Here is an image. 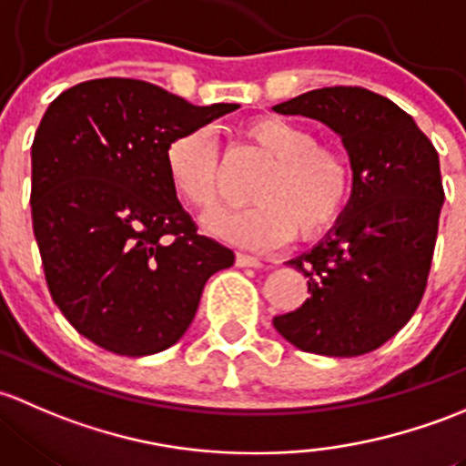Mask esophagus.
<instances>
[{"instance_id":"34e87169","label":"esophagus","mask_w":466,"mask_h":466,"mask_svg":"<svg viewBox=\"0 0 466 466\" xmlns=\"http://www.w3.org/2000/svg\"><path fill=\"white\" fill-rule=\"evenodd\" d=\"M235 265H238V267H260L262 262L258 260L256 256H247V253H238V256H235Z\"/></svg>"}]
</instances>
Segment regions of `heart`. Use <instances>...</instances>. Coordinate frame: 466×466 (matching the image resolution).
I'll return each mask as SVG.
<instances>
[{
    "instance_id": "obj_1",
    "label": "heart",
    "mask_w": 466,
    "mask_h": 466,
    "mask_svg": "<svg viewBox=\"0 0 466 466\" xmlns=\"http://www.w3.org/2000/svg\"><path fill=\"white\" fill-rule=\"evenodd\" d=\"M268 163L251 188L256 204L224 210L206 219L219 238L248 248H273L300 238H319L348 210L354 195V167L334 146H323L314 129L282 116H256L239 127ZM218 143L208 129L181 132L166 147V175L172 190L198 210L219 201Z\"/></svg>"
}]
</instances>
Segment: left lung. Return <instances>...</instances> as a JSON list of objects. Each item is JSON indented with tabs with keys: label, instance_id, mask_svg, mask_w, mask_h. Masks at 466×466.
<instances>
[{
	"label": "left lung",
	"instance_id": "obj_1",
	"mask_svg": "<svg viewBox=\"0 0 466 466\" xmlns=\"http://www.w3.org/2000/svg\"><path fill=\"white\" fill-rule=\"evenodd\" d=\"M273 109L332 127L354 167L343 218L289 260L307 278L309 299L276 316L273 328L303 352H372L424 296L444 204L438 150L410 114L363 87L314 89Z\"/></svg>",
	"mask_w": 466,
	"mask_h": 466
}]
</instances>
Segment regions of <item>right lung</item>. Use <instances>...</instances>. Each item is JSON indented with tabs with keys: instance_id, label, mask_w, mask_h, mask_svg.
Masks as SVG:
<instances>
[{
	"instance_id": "obj_1",
	"label": "right lung",
	"mask_w": 466,
	"mask_h": 466,
	"mask_svg": "<svg viewBox=\"0 0 466 466\" xmlns=\"http://www.w3.org/2000/svg\"><path fill=\"white\" fill-rule=\"evenodd\" d=\"M239 105L198 107L134 78L62 91L31 146V215L51 299L91 343L123 357L184 337L231 248L198 233L166 175L177 134Z\"/></svg>"
}]
</instances>
